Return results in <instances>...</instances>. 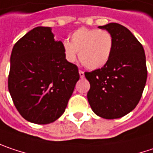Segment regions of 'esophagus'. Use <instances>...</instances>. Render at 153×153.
Wrapping results in <instances>:
<instances>
[{
    "instance_id": "34e87169",
    "label": "esophagus",
    "mask_w": 153,
    "mask_h": 153,
    "mask_svg": "<svg viewBox=\"0 0 153 153\" xmlns=\"http://www.w3.org/2000/svg\"><path fill=\"white\" fill-rule=\"evenodd\" d=\"M79 75H80V77H81V78H83V76H84V72L82 71H79Z\"/></svg>"
}]
</instances>
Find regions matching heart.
<instances>
[{"label": "heart", "mask_w": 153, "mask_h": 153, "mask_svg": "<svg viewBox=\"0 0 153 153\" xmlns=\"http://www.w3.org/2000/svg\"><path fill=\"white\" fill-rule=\"evenodd\" d=\"M113 49L111 34L104 29L78 28L71 35V41H64L63 50L67 60L74 62L79 52V59L90 70L104 67Z\"/></svg>", "instance_id": "b5f03b06"}]
</instances>
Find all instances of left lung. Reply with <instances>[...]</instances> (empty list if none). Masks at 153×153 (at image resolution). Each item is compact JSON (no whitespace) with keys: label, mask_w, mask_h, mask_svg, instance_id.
<instances>
[{"label":"left lung","mask_w":153,"mask_h":153,"mask_svg":"<svg viewBox=\"0 0 153 153\" xmlns=\"http://www.w3.org/2000/svg\"><path fill=\"white\" fill-rule=\"evenodd\" d=\"M98 27L111 34L113 49L103 68L84 73L91 84L87 98L95 114L119 118L134 110L142 97L147 78L145 50L127 27L115 22Z\"/></svg>","instance_id":"obj_1"}]
</instances>
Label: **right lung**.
<instances>
[{
	"label": "right lung",
	"instance_id": "add662e5",
	"mask_svg": "<svg viewBox=\"0 0 153 153\" xmlns=\"http://www.w3.org/2000/svg\"><path fill=\"white\" fill-rule=\"evenodd\" d=\"M79 77L77 66L66 60L63 44L54 39L51 27L33 28L12 49L8 91L28 122L47 125L59 118Z\"/></svg>",
	"mask_w": 153,
	"mask_h": 153
}]
</instances>
